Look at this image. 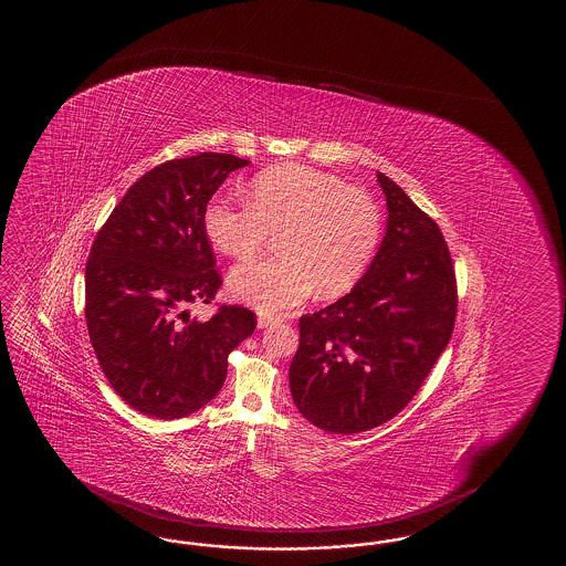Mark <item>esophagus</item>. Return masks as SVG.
<instances>
[{
	"instance_id": "obj_1",
	"label": "esophagus",
	"mask_w": 566,
	"mask_h": 566,
	"mask_svg": "<svg viewBox=\"0 0 566 566\" xmlns=\"http://www.w3.org/2000/svg\"><path fill=\"white\" fill-rule=\"evenodd\" d=\"M281 319L275 317V315H266V313H261L259 315V319H256V325L261 327V329H266V327H273V325H277Z\"/></svg>"
}]
</instances>
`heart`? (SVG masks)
Masks as SVG:
<instances>
[{
    "instance_id": "b5f03b06",
    "label": "heart",
    "mask_w": 566,
    "mask_h": 566,
    "mask_svg": "<svg viewBox=\"0 0 566 566\" xmlns=\"http://www.w3.org/2000/svg\"><path fill=\"white\" fill-rule=\"evenodd\" d=\"M206 237L220 253L244 259L271 232H281V256L247 261L229 277L237 300L266 313L312 295L336 297L354 287L382 239V214L370 193L319 169L283 164L249 186V205L217 196L202 214Z\"/></svg>"
}]
</instances>
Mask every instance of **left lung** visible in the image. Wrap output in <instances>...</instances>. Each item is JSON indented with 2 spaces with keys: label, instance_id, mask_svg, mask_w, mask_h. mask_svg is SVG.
Listing matches in <instances>:
<instances>
[{
  "label": "left lung",
  "instance_id": "8db88e82",
  "mask_svg": "<svg viewBox=\"0 0 566 566\" xmlns=\"http://www.w3.org/2000/svg\"><path fill=\"white\" fill-rule=\"evenodd\" d=\"M376 180L388 210L382 242L348 295L301 317L289 366L295 407L327 433H361L397 417L455 324V271L441 230L382 171Z\"/></svg>",
  "mask_w": 566,
  "mask_h": 566
}]
</instances>
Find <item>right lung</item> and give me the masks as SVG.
Masks as SVG:
<instances>
[{"instance_id":"add662e5","label":"right lung","mask_w":566,"mask_h":566,"mask_svg":"<svg viewBox=\"0 0 566 566\" xmlns=\"http://www.w3.org/2000/svg\"><path fill=\"white\" fill-rule=\"evenodd\" d=\"M232 154L171 159L133 184L98 230L86 263V327L96 360L132 409L171 421L224 385L229 354L251 336L253 312L222 305L208 322L188 305L220 287L202 214Z\"/></svg>"}]
</instances>
